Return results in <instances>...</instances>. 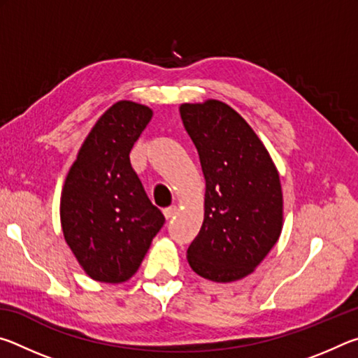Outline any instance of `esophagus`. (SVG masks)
Wrapping results in <instances>:
<instances>
[{
  "label": "esophagus",
  "instance_id": "obj_1",
  "mask_svg": "<svg viewBox=\"0 0 358 358\" xmlns=\"http://www.w3.org/2000/svg\"><path fill=\"white\" fill-rule=\"evenodd\" d=\"M177 207H175V205H172V207H167L166 210H164V216H166V220H171V217L177 213Z\"/></svg>",
  "mask_w": 358,
  "mask_h": 358
}]
</instances>
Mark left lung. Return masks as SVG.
I'll return each mask as SVG.
<instances>
[{
    "label": "left lung",
    "mask_w": 358,
    "mask_h": 358,
    "mask_svg": "<svg viewBox=\"0 0 358 358\" xmlns=\"http://www.w3.org/2000/svg\"><path fill=\"white\" fill-rule=\"evenodd\" d=\"M205 177L201 232L187 248L197 275L230 282L252 273L280 238V173L251 126L221 101L181 104Z\"/></svg>",
    "instance_id": "left-lung-1"
}]
</instances>
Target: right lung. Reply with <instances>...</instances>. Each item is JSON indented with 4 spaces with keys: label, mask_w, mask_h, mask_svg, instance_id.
<instances>
[{
    "label": "right lung",
    "mask_w": 358,
    "mask_h": 358,
    "mask_svg": "<svg viewBox=\"0 0 358 358\" xmlns=\"http://www.w3.org/2000/svg\"><path fill=\"white\" fill-rule=\"evenodd\" d=\"M151 117L147 106L118 101L96 121L66 177L59 202L64 240L96 281H128L166 222L129 159Z\"/></svg>",
    "instance_id": "1"
}]
</instances>
